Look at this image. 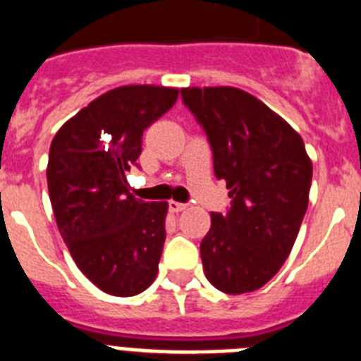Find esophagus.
I'll return each instance as SVG.
<instances>
[{"instance_id": "obj_1", "label": "esophagus", "mask_w": 361, "mask_h": 361, "mask_svg": "<svg viewBox=\"0 0 361 361\" xmlns=\"http://www.w3.org/2000/svg\"><path fill=\"white\" fill-rule=\"evenodd\" d=\"M169 209H171L172 213H180V211L187 209V204H181V202L171 200V202H169Z\"/></svg>"}]
</instances>
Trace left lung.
<instances>
[{
    "mask_svg": "<svg viewBox=\"0 0 361 361\" xmlns=\"http://www.w3.org/2000/svg\"><path fill=\"white\" fill-rule=\"evenodd\" d=\"M207 135L213 171L230 189L200 243L206 278L228 295L256 291L289 256L307 209L312 161L302 137L263 102L233 87L181 89Z\"/></svg>",
    "mask_w": 361,
    "mask_h": 361,
    "instance_id": "8db88e82",
    "label": "left lung"
}]
</instances>
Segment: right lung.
I'll return each mask as SVG.
<instances>
[{"label":"right lung","mask_w":361,"mask_h":361,"mask_svg":"<svg viewBox=\"0 0 361 361\" xmlns=\"http://www.w3.org/2000/svg\"><path fill=\"white\" fill-rule=\"evenodd\" d=\"M178 90L128 85L105 92L57 131L49 146L48 190L61 237L90 282L114 297L152 286L165 245L166 202L130 195L142 131Z\"/></svg>","instance_id":"1"}]
</instances>
